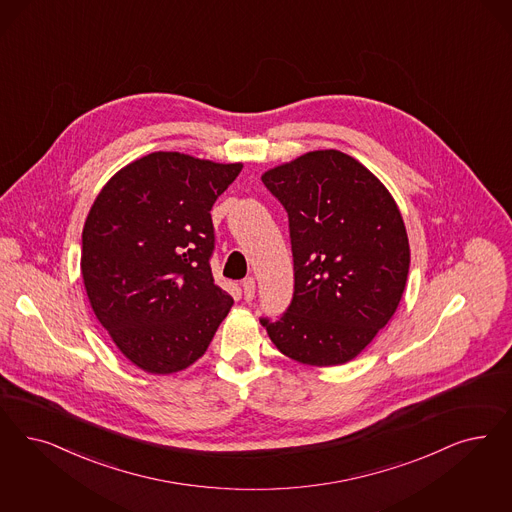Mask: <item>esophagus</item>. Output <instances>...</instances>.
I'll return each mask as SVG.
<instances>
[{
  "label": "esophagus",
  "mask_w": 512,
  "mask_h": 512,
  "mask_svg": "<svg viewBox=\"0 0 512 512\" xmlns=\"http://www.w3.org/2000/svg\"><path fill=\"white\" fill-rule=\"evenodd\" d=\"M242 289H244V299L249 302V300H253L255 297V280L253 278H246L244 282H242Z\"/></svg>",
  "instance_id": "esophagus-1"
}]
</instances>
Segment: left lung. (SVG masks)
Returning <instances> with one entry per match:
<instances>
[{"label": "left lung", "mask_w": 512, "mask_h": 512, "mask_svg": "<svg viewBox=\"0 0 512 512\" xmlns=\"http://www.w3.org/2000/svg\"><path fill=\"white\" fill-rule=\"evenodd\" d=\"M261 179L289 215L295 265L287 312L261 323L289 359L344 365L388 325L403 297V215L369 168L336 149L310 151Z\"/></svg>", "instance_id": "obj_1"}]
</instances>
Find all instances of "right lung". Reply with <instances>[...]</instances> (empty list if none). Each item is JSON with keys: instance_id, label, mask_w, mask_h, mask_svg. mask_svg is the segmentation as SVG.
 <instances>
[{"instance_id": "add662e5", "label": "right lung", "mask_w": 512, "mask_h": 512, "mask_svg": "<svg viewBox=\"0 0 512 512\" xmlns=\"http://www.w3.org/2000/svg\"><path fill=\"white\" fill-rule=\"evenodd\" d=\"M242 162L159 151L102 187L83 227L90 306L138 369L174 374L208 350L232 297L213 282L212 206Z\"/></svg>"}]
</instances>
